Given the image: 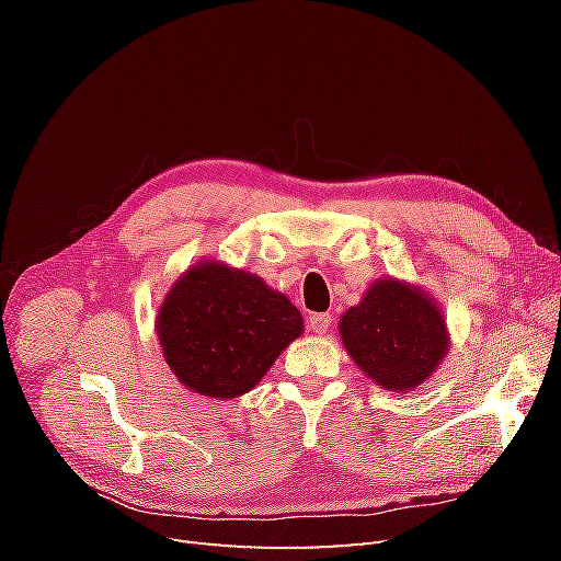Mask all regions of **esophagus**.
<instances>
[{"label": "esophagus", "instance_id": "obj_1", "mask_svg": "<svg viewBox=\"0 0 561 561\" xmlns=\"http://www.w3.org/2000/svg\"><path fill=\"white\" fill-rule=\"evenodd\" d=\"M330 325H332V316L330 313H313L309 318V328L316 334H325L330 330Z\"/></svg>", "mask_w": 561, "mask_h": 561}]
</instances>
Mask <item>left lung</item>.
I'll return each mask as SVG.
<instances>
[{
  "mask_svg": "<svg viewBox=\"0 0 561 561\" xmlns=\"http://www.w3.org/2000/svg\"><path fill=\"white\" fill-rule=\"evenodd\" d=\"M339 334L360 371L386 390L426 381L449 351L447 322L416 285L381 278L339 320Z\"/></svg>",
  "mask_w": 561,
  "mask_h": 561,
  "instance_id": "1",
  "label": "left lung"
}]
</instances>
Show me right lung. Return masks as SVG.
<instances>
[{"label": "right lung", "mask_w": 561, "mask_h": 561, "mask_svg": "<svg viewBox=\"0 0 561 561\" xmlns=\"http://www.w3.org/2000/svg\"><path fill=\"white\" fill-rule=\"evenodd\" d=\"M304 332L295 304L222 262H198L168 290L157 336L182 386L206 398H239Z\"/></svg>", "instance_id": "right-lung-1"}]
</instances>
